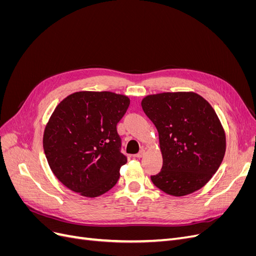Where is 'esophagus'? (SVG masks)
I'll list each match as a JSON object with an SVG mask.
<instances>
[{"instance_id": "34e87169", "label": "esophagus", "mask_w": 256, "mask_h": 256, "mask_svg": "<svg viewBox=\"0 0 256 256\" xmlns=\"http://www.w3.org/2000/svg\"><path fill=\"white\" fill-rule=\"evenodd\" d=\"M144 156H145V150H141L140 152H138L136 154V158H142V157H144Z\"/></svg>"}]
</instances>
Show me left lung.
I'll list each match as a JSON object with an SVG mask.
<instances>
[{
    "mask_svg": "<svg viewBox=\"0 0 256 256\" xmlns=\"http://www.w3.org/2000/svg\"><path fill=\"white\" fill-rule=\"evenodd\" d=\"M142 109L159 134L161 171L150 176L174 196L194 192L218 171L226 148V132L206 99L193 92H161L143 98Z\"/></svg>",
    "mask_w": 256,
    "mask_h": 256,
    "instance_id": "left-lung-1",
    "label": "left lung"
}]
</instances>
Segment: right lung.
Here are the masks:
<instances>
[{
	"label": "right lung",
	"mask_w": 256,
	"mask_h": 256,
	"mask_svg": "<svg viewBox=\"0 0 256 256\" xmlns=\"http://www.w3.org/2000/svg\"><path fill=\"white\" fill-rule=\"evenodd\" d=\"M129 104L112 92H76L58 104L42 143L53 174L68 189L96 198L118 182L127 157L116 125Z\"/></svg>",
	"instance_id": "add662e5"
}]
</instances>
